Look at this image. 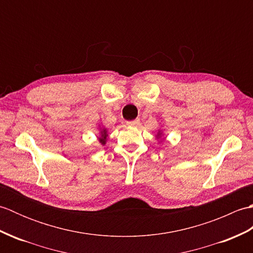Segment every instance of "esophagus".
<instances>
[{
    "instance_id": "obj_1",
    "label": "esophagus",
    "mask_w": 253,
    "mask_h": 253,
    "mask_svg": "<svg viewBox=\"0 0 253 253\" xmlns=\"http://www.w3.org/2000/svg\"><path fill=\"white\" fill-rule=\"evenodd\" d=\"M127 124H128V125H129V126H132V127H137V126H139V124H140V120H139V118H136V120H133V121L128 122Z\"/></svg>"
}]
</instances>
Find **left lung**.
<instances>
[{
  "mask_svg": "<svg viewBox=\"0 0 253 253\" xmlns=\"http://www.w3.org/2000/svg\"><path fill=\"white\" fill-rule=\"evenodd\" d=\"M162 137H163V131L162 130H159L157 133V138L159 139V142H162Z\"/></svg>",
  "mask_w": 253,
  "mask_h": 253,
  "instance_id": "1",
  "label": "left lung"
}]
</instances>
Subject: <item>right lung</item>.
<instances>
[{
    "label": "right lung",
    "mask_w": 253,
    "mask_h": 253,
    "mask_svg": "<svg viewBox=\"0 0 253 253\" xmlns=\"http://www.w3.org/2000/svg\"><path fill=\"white\" fill-rule=\"evenodd\" d=\"M107 137H109V135H107V129H106V128L100 126V137H98L99 142L104 146V144L106 143Z\"/></svg>",
    "instance_id": "obj_1"
}]
</instances>
